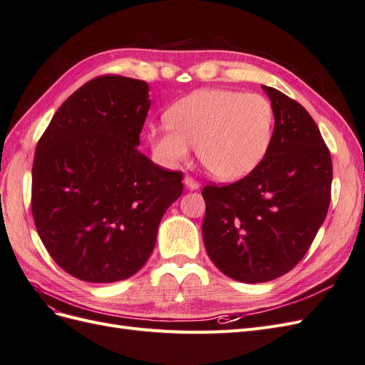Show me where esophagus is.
<instances>
[{
  "label": "esophagus",
  "instance_id": "1",
  "mask_svg": "<svg viewBox=\"0 0 365 365\" xmlns=\"http://www.w3.org/2000/svg\"><path fill=\"white\" fill-rule=\"evenodd\" d=\"M184 185L189 190H197V189H200V182L195 181L192 176H185V178H184Z\"/></svg>",
  "mask_w": 365,
  "mask_h": 365
}]
</instances>
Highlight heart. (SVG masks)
I'll return each mask as SVG.
<instances>
[{"instance_id":"heart-1","label":"heart","mask_w":365,"mask_h":365,"mask_svg":"<svg viewBox=\"0 0 365 365\" xmlns=\"http://www.w3.org/2000/svg\"><path fill=\"white\" fill-rule=\"evenodd\" d=\"M169 123L149 128L153 155L165 165H178L196 148L204 168L220 181H237L267 155L275 114L260 94L208 88L176 102Z\"/></svg>"}]
</instances>
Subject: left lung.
<instances>
[{
  "instance_id": "obj_1",
  "label": "left lung",
  "mask_w": 365,
  "mask_h": 365,
  "mask_svg": "<svg viewBox=\"0 0 365 365\" xmlns=\"http://www.w3.org/2000/svg\"><path fill=\"white\" fill-rule=\"evenodd\" d=\"M274 108V135L262 163L230 185H205L202 237L220 272L264 283L291 271L323 225L332 160L314 118L286 94L262 85Z\"/></svg>"
}]
</instances>
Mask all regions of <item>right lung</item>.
<instances>
[{
    "label": "right lung",
    "instance_id": "add662e5",
    "mask_svg": "<svg viewBox=\"0 0 365 365\" xmlns=\"http://www.w3.org/2000/svg\"><path fill=\"white\" fill-rule=\"evenodd\" d=\"M149 85L102 76L73 93L41 137L31 213L53 260L88 283L126 280L143 268L161 217L182 193V173L138 150Z\"/></svg>",
    "mask_w": 365,
    "mask_h": 365
}]
</instances>
